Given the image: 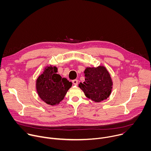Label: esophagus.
<instances>
[{
	"label": "esophagus",
	"mask_w": 151,
	"mask_h": 151,
	"mask_svg": "<svg viewBox=\"0 0 151 151\" xmlns=\"http://www.w3.org/2000/svg\"><path fill=\"white\" fill-rule=\"evenodd\" d=\"M72 83H73V85H77L78 84V81L77 79H75V80H73V81H72Z\"/></svg>",
	"instance_id": "esophagus-1"
}]
</instances>
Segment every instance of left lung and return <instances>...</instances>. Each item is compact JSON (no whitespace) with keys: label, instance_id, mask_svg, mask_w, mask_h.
Here are the masks:
<instances>
[{"label":"left lung","instance_id":"1","mask_svg":"<svg viewBox=\"0 0 151 151\" xmlns=\"http://www.w3.org/2000/svg\"><path fill=\"white\" fill-rule=\"evenodd\" d=\"M85 81L79 84L85 96L95 102L106 100L111 94L113 82L111 75L104 66L86 68Z\"/></svg>","mask_w":151,"mask_h":151}]
</instances>
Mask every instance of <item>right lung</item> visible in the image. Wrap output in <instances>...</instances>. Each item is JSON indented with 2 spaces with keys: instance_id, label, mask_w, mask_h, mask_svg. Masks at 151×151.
I'll return each mask as SVG.
<instances>
[{
  "instance_id": "1",
  "label": "right lung",
  "mask_w": 151,
  "mask_h": 151,
  "mask_svg": "<svg viewBox=\"0 0 151 151\" xmlns=\"http://www.w3.org/2000/svg\"><path fill=\"white\" fill-rule=\"evenodd\" d=\"M57 68L46 66L36 79V88L42 100L51 106H55L63 100L72 83L57 74Z\"/></svg>"
}]
</instances>
